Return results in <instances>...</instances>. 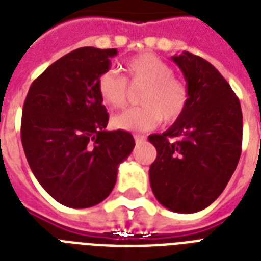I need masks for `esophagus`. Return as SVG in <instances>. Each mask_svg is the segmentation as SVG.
I'll return each instance as SVG.
<instances>
[{"label": "esophagus", "mask_w": 261, "mask_h": 261, "mask_svg": "<svg viewBox=\"0 0 261 261\" xmlns=\"http://www.w3.org/2000/svg\"><path fill=\"white\" fill-rule=\"evenodd\" d=\"M134 139H135V142L137 143H142L143 141H145V137H143V135H139V134H135L134 135Z\"/></svg>", "instance_id": "34e87169"}]
</instances>
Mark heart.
Returning <instances> with one entry per match:
<instances>
[{"label": "heart", "instance_id": "heart-1", "mask_svg": "<svg viewBox=\"0 0 261 261\" xmlns=\"http://www.w3.org/2000/svg\"><path fill=\"white\" fill-rule=\"evenodd\" d=\"M123 69L131 83L145 85L139 97L142 107L115 115L114 127L124 131H150L159 126L161 119L173 123L181 118L188 106V88L174 77L165 61L151 53H143L126 61ZM97 92L102 101L112 108H120L127 101L126 80L114 70L98 75Z\"/></svg>", "mask_w": 261, "mask_h": 261}]
</instances>
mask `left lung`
I'll return each instance as SVG.
<instances>
[{
  "instance_id": "1",
  "label": "left lung",
  "mask_w": 261,
  "mask_h": 261,
  "mask_svg": "<svg viewBox=\"0 0 261 261\" xmlns=\"http://www.w3.org/2000/svg\"><path fill=\"white\" fill-rule=\"evenodd\" d=\"M172 61L184 74L190 98L165 133L149 135L157 150L149 177L164 207L192 214L210 206L236 171L243 112L230 85L206 59L184 51Z\"/></svg>"
}]
</instances>
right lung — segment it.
Returning <instances> with one entry per match:
<instances>
[{"label":"right lung","instance_id":"obj_1","mask_svg":"<svg viewBox=\"0 0 261 261\" xmlns=\"http://www.w3.org/2000/svg\"><path fill=\"white\" fill-rule=\"evenodd\" d=\"M116 48L81 47L48 66L30 87L21 118L27 161L40 186L63 206L87 208L114 190L119 165L135 146L130 133L107 131L97 92Z\"/></svg>","mask_w":261,"mask_h":261}]
</instances>
